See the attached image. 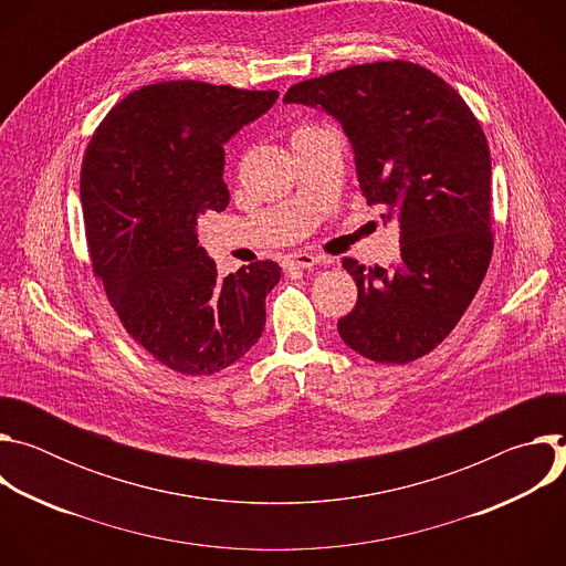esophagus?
I'll return each mask as SVG.
<instances>
[{
    "mask_svg": "<svg viewBox=\"0 0 566 566\" xmlns=\"http://www.w3.org/2000/svg\"><path fill=\"white\" fill-rule=\"evenodd\" d=\"M317 262H319L317 255H313V253H302V251H300V253L286 255L282 264H284L286 269H293V266H295V269H311V266H315Z\"/></svg>",
    "mask_w": 566,
    "mask_h": 566,
    "instance_id": "34e87169",
    "label": "esophagus"
}]
</instances>
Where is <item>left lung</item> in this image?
<instances>
[{"instance_id":"1","label":"left lung","mask_w":566,"mask_h":566,"mask_svg":"<svg viewBox=\"0 0 566 566\" xmlns=\"http://www.w3.org/2000/svg\"><path fill=\"white\" fill-rule=\"evenodd\" d=\"M284 103L325 109L352 147L367 206L398 217L400 258L365 269L338 334L360 356L406 365L441 345L470 306L493 255L491 149L465 101L430 69L354 64L293 85Z\"/></svg>"}]
</instances>
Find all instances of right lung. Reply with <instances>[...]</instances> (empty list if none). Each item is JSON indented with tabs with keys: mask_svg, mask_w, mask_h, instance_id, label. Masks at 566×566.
<instances>
[{
	"mask_svg": "<svg viewBox=\"0 0 566 566\" xmlns=\"http://www.w3.org/2000/svg\"><path fill=\"white\" fill-rule=\"evenodd\" d=\"M277 96L197 80L147 85L125 96L87 145L80 199L94 273L127 334L179 374H217L264 332L280 264L219 277L197 223L230 201L223 145Z\"/></svg>",
	"mask_w": 566,
	"mask_h": 566,
	"instance_id": "right-lung-1",
	"label": "right lung"
}]
</instances>
